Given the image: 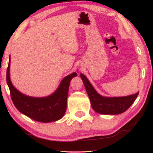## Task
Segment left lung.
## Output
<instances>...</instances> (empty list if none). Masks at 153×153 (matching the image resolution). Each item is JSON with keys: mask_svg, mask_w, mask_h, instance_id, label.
<instances>
[{"mask_svg": "<svg viewBox=\"0 0 153 153\" xmlns=\"http://www.w3.org/2000/svg\"><path fill=\"white\" fill-rule=\"evenodd\" d=\"M80 76L88 94L93 109L102 114H119L128 110L135 100L139 92L134 95L121 97H105L97 93L83 74Z\"/></svg>", "mask_w": 153, "mask_h": 153, "instance_id": "obj_1", "label": "left lung"}]
</instances>
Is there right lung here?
I'll list each match as a JSON object with an SVG mask.
<instances>
[{
  "label": "right lung",
  "instance_id": "right-lung-1",
  "mask_svg": "<svg viewBox=\"0 0 153 153\" xmlns=\"http://www.w3.org/2000/svg\"><path fill=\"white\" fill-rule=\"evenodd\" d=\"M10 56L6 71V82L12 102L19 111L35 121L44 123L54 122L62 118L66 110L70 81L77 76V74L74 72L65 77L52 95L39 98L22 94L13 86L10 78Z\"/></svg>",
  "mask_w": 153,
  "mask_h": 153
}]
</instances>
